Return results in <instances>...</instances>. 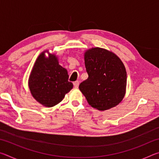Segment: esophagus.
<instances>
[{
  "mask_svg": "<svg viewBox=\"0 0 159 159\" xmlns=\"http://www.w3.org/2000/svg\"><path fill=\"white\" fill-rule=\"evenodd\" d=\"M79 82L78 81V80H76V81L74 82V85L75 88H77L78 87H79Z\"/></svg>",
  "mask_w": 159,
  "mask_h": 159,
  "instance_id": "34e87169",
  "label": "esophagus"
}]
</instances>
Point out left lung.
Listing matches in <instances>:
<instances>
[{
  "label": "left lung",
  "instance_id": "1",
  "mask_svg": "<svg viewBox=\"0 0 159 159\" xmlns=\"http://www.w3.org/2000/svg\"><path fill=\"white\" fill-rule=\"evenodd\" d=\"M88 78L79 89L90 105L99 111L114 107L125 93L127 74L121 60L109 51L92 48L85 53Z\"/></svg>",
  "mask_w": 159,
  "mask_h": 159
}]
</instances>
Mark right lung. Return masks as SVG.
<instances>
[{"instance_id":"add662e5","label":"right lung","mask_w":159,"mask_h":159,"mask_svg":"<svg viewBox=\"0 0 159 159\" xmlns=\"http://www.w3.org/2000/svg\"><path fill=\"white\" fill-rule=\"evenodd\" d=\"M66 69L61 66L54 55L45 57L41 53L35 62L29 79L34 98L43 105L52 107L62 100L73 88Z\"/></svg>"}]
</instances>
